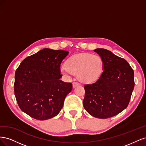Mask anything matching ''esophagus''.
I'll return each mask as SVG.
<instances>
[{
	"instance_id": "esophagus-1",
	"label": "esophagus",
	"mask_w": 146,
	"mask_h": 146,
	"mask_svg": "<svg viewBox=\"0 0 146 146\" xmlns=\"http://www.w3.org/2000/svg\"><path fill=\"white\" fill-rule=\"evenodd\" d=\"M78 85H80V83L78 82H73V83H72L73 88H76V86H77Z\"/></svg>"
}]
</instances>
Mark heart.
Here are the masks:
<instances>
[{"instance_id":"heart-1","label":"heart","mask_w":146,"mask_h":146,"mask_svg":"<svg viewBox=\"0 0 146 146\" xmlns=\"http://www.w3.org/2000/svg\"><path fill=\"white\" fill-rule=\"evenodd\" d=\"M65 65L60 68L61 73L66 77L78 74V80L83 83L96 81L100 77L104 69L101 57L90 54L74 55L66 60Z\"/></svg>"}]
</instances>
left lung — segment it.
Segmentation results:
<instances>
[{
	"label": "left lung",
	"mask_w": 146,
	"mask_h": 146,
	"mask_svg": "<svg viewBox=\"0 0 146 146\" xmlns=\"http://www.w3.org/2000/svg\"><path fill=\"white\" fill-rule=\"evenodd\" d=\"M103 60L104 71L95 83L84 86L83 104L86 111L95 117L107 119L125 109L131 98L134 72L127 61L105 48H96Z\"/></svg>",
	"instance_id": "8db88e82"
}]
</instances>
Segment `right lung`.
<instances>
[{
    "label": "right lung",
    "mask_w": 146,
    "mask_h": 146,
    "mask_svg": "<svg viewBox=\"0 0 146 146\" xmlns=\"http://www.w3.org/2000/svg\"><path fill=\"white\" fill-rule=\"evenodd\" d=\"M69 52L43 48L22 61L16 70L14 84L16 101L22 111L38 120L58 114L71 83L60 80V66Z\"/></svg>",
    "instance_id": "obj_1"
}]
</instances>
